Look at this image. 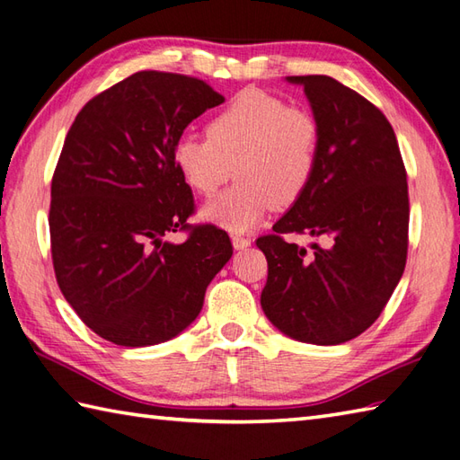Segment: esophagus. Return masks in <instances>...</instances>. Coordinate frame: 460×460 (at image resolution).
I'll return each mask as SVG.
<instances>
[{"label": "esophagus", "mask_w": 460, "mask_h": 460, "mask_svg": "<svg viewBox=\"0 0 460 460\" xmlns=\"http://www.w3.org/2000/svg\"><path fill=\"white\" fill-rule=\"evenodd\" d=\"M231 243H233V247H235L237 251H243V249H247L251 245V239L249 237H243V235H233Z\"/></svg>", "instance_id": "1"}]
</instances>
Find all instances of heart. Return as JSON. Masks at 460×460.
Wrapping results in <instances>:
<instances>
[{
	"label": "heart",
	"mask_w": 460,
	"mask_h": 460,
	"mask_svg": "<svg viewBox=\"0 0 460 460\" xmlns=\"http://www.w3.org/2000/svg\"><path fill=\"white\" fill-rule=\"evenodd\" d=\"M205 136H183L173 162L183 181L205 198L227 183L235 165V188L199 211L203 221L223 229H252L272 205H295L314 180L318 122L269 93H239L208 122Z\"/></svg>",
	"instance_id": "obj_1"
}]
</instances>
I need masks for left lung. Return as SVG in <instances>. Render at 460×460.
<instances>
[{"label":"left lung","instance_id":"left-lung-1","mask_svg":"<svg viewBox=\"0 0 460 460\" xmlns=\"http://www.w3.org/2000/svg\"><path fill=\"white\" fill-rule=\"evenodd\" d=\"M305 86L320 126L318 168L306 193L257 247L269 262L261 306L282 334L338 346L367 330L407 261V173L395 132L377 106L326 75L287 76ZM287 232L320 236L311 251Z\"/></svg>","mask_w":460,"mask_h":460}]
</instances>
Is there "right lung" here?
Returning a JSON list of instances; mask_svg holds the SVG:
<instances>
[{
    "label": "right lung",
    "instance_id": "1",
    "mask_svg": "<svg viewBox=\"0 0 460 460\" xmlns=\"http://www.w3.org/2000/svg\"><path fill=\"white\" fill-rule=\"evenodd\" d=\"M225 102L193 76L140 71L96 94L68 130L51 181V252L68 305L116 346L162 344L198 318L233 255L215 225L190 227L173 162L190 122ZM190 231L183 243L172 232Z\"/></svg>",
    "mask_w": 460,
    "mask_h": 460
}]
</instances>
